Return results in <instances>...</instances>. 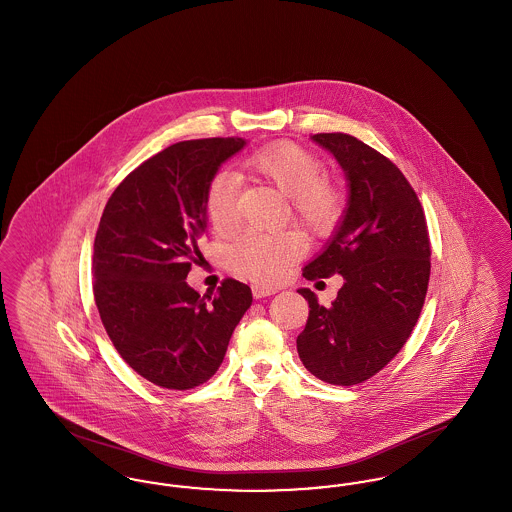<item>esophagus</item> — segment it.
<instances>
[{
  "label": "esophagus",
  "mask_w": 512,
  "mask_h": 512,
  "mask_svg": "<svg viewBox=\"0 0 512 512\" xmlns=\"http://www.w3.org/2000/svg\"><path fill=\"white\" fill-rule=\"evenodd\" d=\"M251 292H253L255 299H263V297H268V295H274L278 290H276V288H270V286H265V284H255V286L251 288Z\"/></svg>",
  "instance_id": "1"
}]
</instances>
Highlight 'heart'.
<instances>
[{
    "label": "heart",
    "instance_id": "1",
    "mask_svg": "<svg viewBox=\"0 0 512 512\" xmlns=\"http://www.w3.org/2000/svg\"><path fill=\"white\" fill-rule=\"evenodd\" d=\"M247 171L261 176L290 199L292 219L307 236L326 238L336 232L345 215L347 197L338 180L326 176L322 159L297 144L265 147L245 159ZM238 178L220 171L209 180L203 209L211 228L226 234L236 226ZM303 240L295 232H247L226 247V265L255 282L272 284L303 253Z\"/></svg>",
    "mask_w": 512,
    "mask_h": 512
}]
</instances>
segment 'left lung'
<instances>
[{
  "instance_id": "8db88e82",
  "label": "left lung",
  "mask_w": 512,
  "mask_h": 512,
  "mask_svg": "<svg viewBox=\"0 0 512 512\" xmlns=\"http://www.w3.org/2000/svg\"><path fill=\"white\" fill-rule=\"evenodd\" d=\"M347 176L349 201L326 249L303 268L307 280L343 276L330 307L309 288L297 353L322 382L355 386L380 372L409 340L430 280V236L418 195L388 157L355 136L315 134Z\"/></svg>"
}]
</instances>
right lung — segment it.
<instances>
[{
  "instance_id": "right-lung-1",
  "label": "right lung",
  "mask_w": 512,
  "mask_h": 512,
  "mask_svg": "<svg viewBox=\"0 0 512 512\" xmlns=\"http://www.w3.org/2000/svg\"><path fill=\"white\" fill-rule=\"evenodd\" d=\"M242 138L178 142L130 172L109 197L94 242V297L122 359L151 384L192 390L224 359L249 309V286L199 295L186 276L207 230L203 195Z\"/></svg>"
}]
</instances>
